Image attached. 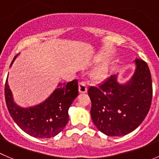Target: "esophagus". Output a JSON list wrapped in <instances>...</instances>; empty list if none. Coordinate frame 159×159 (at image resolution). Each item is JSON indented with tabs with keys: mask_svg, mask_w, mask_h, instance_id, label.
I'll use <instances>...</instances> for the list:
<instances>
[{
	"mask_svg": "<svg viewBox=\"0 0 159 159\" xmlns=\"http://www.w3.org/2000/svg\"><path fill=\"white\" fill-rule=\"evenodd\" d=\"M79 91L81 93H84L87 91V87L84 82H80L79 84Z\"/></svg>",
	"mask_w": 159,
	"mask_h": 159,
	"instance_id": "esophagus-1",
	"label": "esophagus"
}]
</instances>
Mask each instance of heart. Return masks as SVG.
<instances>
[{
    "instance_id": "obj_1",
    "label": "heart",
    "mask_w": 159,
    "mask_h": 159,
    "mask_svg": "<svg viewBox=\"0 0 159 159\" xmlns=\"http://www.w3.org/2000/svg\"><path fill=\"white\" fill-rule=\"evenodd\" d=\"M107 74H108V68L106 66H102V67L98 69L93 72V78L94 80L98 81V82H101V81H103L106 78Z\"/></svg>"
}]
</instances>
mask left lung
Instances as JSON below:
<instances>
[{
  "label": "left lung",
  "mask_w": 159,
  "mask_h": 159,
  "mask_svg": "<svg viewBox=\"0 0 159 159\" xmlns=\"http://www.w3.org/2000/svg\"><path fill=\"white\" fill-rule=\"evenodd\" d=\"M135 70L129 80L121 84L119 73L98 87H90V116L95 126L107 136L121 137L137 129L148 113L152 99L150 69L144 61H134Z\"/></svg>",
  "instance_id": "obj_1"
}]
</instances>
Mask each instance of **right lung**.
Masks as SVG:
<instances>
[{
	"instance_id": "1",
	"label": "right lung",
	"mask_w": 159,
	"mask_h": 159,
	"mask_svg": "<svg viewBox=\"0 0 159 159\" xmlns=\"http://www.w3.org/2000/svg\"><path fill=\"white\" fill-rule=\"evenodd\" d=\"M7 77L4 88L6 105L13 120L24 132L36 138H51L64 129L69 122V108L79 93L76 80L68 84L58 83L52 93L40 104L21 107L14 101Z\"/></svg>"
}]
</instances>
